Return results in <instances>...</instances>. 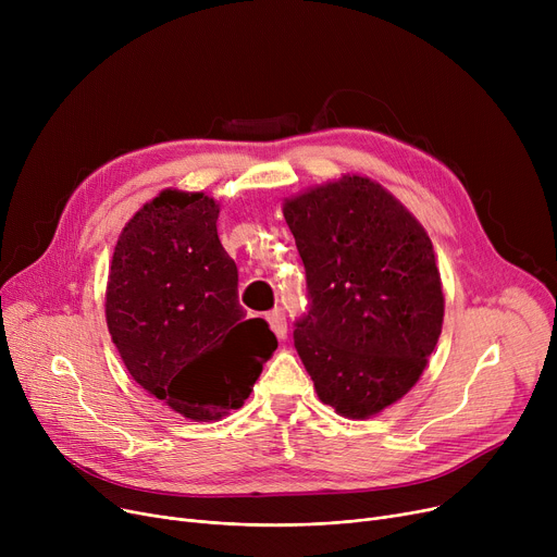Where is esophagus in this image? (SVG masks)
Here are the masks:
<instances>
[{
	"instance_id": "34e87169",
	"label": "esophagus",
	"mask_w": 557,
	"mask_h": 557,
	"mask_svg": "<svg viewBox=\"0 0 557 557\" xmlns=\"http://www.w3.org/2000/svg\"><path fill=\"white\" fill-rule=\"evenodd\" d=\"M267 320H269V325H271V330H273V334H275L277 338H286V318H284V311H282V309H273V311L267 315Z\"/></svg>"
}]
</instances>
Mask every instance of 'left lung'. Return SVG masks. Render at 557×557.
<instances>
[{
  "label": "left lung",
  "mask_w": 557,
  "mask_h": 557,
  "mask_svg": "<svg viewBox=\"0 0 557 557\" xmlns=\"http://www.w3.org/2000/svg\"><path fill=\"white\" fill-rule=\"evenodd\" d=\"M307 271L294 343L323 404L349 420L416 386L443 332L433 244L382 185L343 175L284 202Z\"/></svg>",
  "instance_id": "left-lung-1"
}]
</instances>
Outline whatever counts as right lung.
Listing matches in <instances>:
<instances>
[{
  "instance_id": "right-lung-1",
  "label": "right lung",
  "mask_w": 557,
  "mask_h": 557,
  "mask_svg": "<svg viewBox=\"0 0 557 557\" xmlns=\"http://www.w3.org/2000/svg\"><path fill=\"white\" fill-rule=\"evenodd\" d=\"M216 219L202 191H160L122 230L106 288L108 332L131 376L196 422L239 408L277 347L267 320H246Z\"/></svg>"
}]
</instances>
